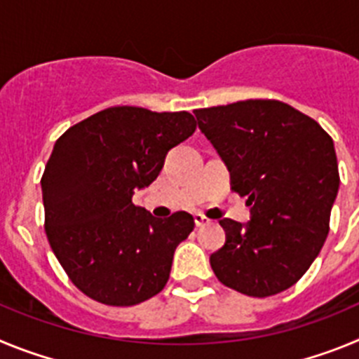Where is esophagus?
Returning <instances> with one entry per match:
<instances>
[{"label":"esophagus","instance_id":"esophagus-1","mask_svg":"<svg viewBox=\"0 0 359 359\" xmlns=\"http://www.w3.org/2000/svg\"><path fill=\"white\" fill-rule=\"evenodd\" d=\"M194 221H196V226H198V228H201V226H205V224H208V219L205 217V215H203V214H196L194 215Z\"/></svg>","mask_w":359,"mask_h":359}]
</instances>
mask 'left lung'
<instances>
[{
	"label": "left lung",
	"instance_id": "1",
	"mask_svg": "<svg viewBox=\"0 0 359 359\" xmlns=\"http://www.w3.org/2000/svg\"><path fill=\"white\" fill-rule=\"evenodd\" d=\"M228 165L231 190L252 207L246 226L221 219L226 243L210 255L215 277L248 297L297 284L329 233L340 174L332 138L278 100H241L194 111Z\"/></svg>",
	"mask_w": 359,
	"mask_h": 359
}]
</instances>
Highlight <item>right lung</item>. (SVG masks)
Masks as SVG:
<instances>
[{
    "label": "right lung",
    "mask_w": 359,
    "mask_h": 359,
    "mask_svg": "<svg viewBox=\"0 0 359 359\" xmlns=\"http://www.w3.org/2000/svg\"><path fill=\"white\" fill-rule=\"evenodd\" d=\"M196 126L187 111L115 106L59 136L41 177L44 230L86 297L128 307L165 287L174 250L194 230V217H152L133 194L156 180L167 152Z\"/></svg>",
    "instance_id": "add662e5"
}]
</instances>
